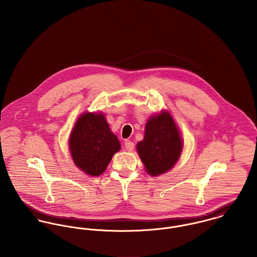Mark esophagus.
Masks as SVG:
<instances>
[{
    "mask_svg": "<svg viewBox=\"0 0 257 257\" xmlns=\"http://www.w3.org/2000/svg\"><path fill=\"white\" fill-rule=\"evenodd\" d=\"M124 147H125L127 151H132L135 148V144L133 142H131V141H125L124 142Z\"/></svg>",
    "mask_w": 257,
    "mask_h": 257,
    "instance_id": "34e87169",
    "label": "esophagus"
}]
</instances>
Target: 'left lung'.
I'll return each mask as SVG.
<instances>
[{
  "label": "left lung",
  "mask_w": 257,
  "mask_h": 257,
  "mask_svg": "<svg viewBox=\"0 0 257 257\" xmlns=\"http://www.w3.org/2000/svg\"><path fill=\"white\" fill-rule=\"evenodd\" d=\"M137 148L148 174L157 176L170 170L182 151V140L172 116L166 111L151 116L145 139Z\"/></svg>",
  "instance_id": "obj_1"
}]
</instances>
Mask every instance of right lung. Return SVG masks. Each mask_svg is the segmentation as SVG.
Returning <instances> with one entry per match:
<instances>
[{
  "instance_id": "1",
  "label": "right lung",
  "mask_w": 257,
  "mask_h": 257,
  "mask_svg": "<svg viewBox=\"0 0 257 257\" xmlns=\"http://www.w3.org/2000/svg\"><path fill=\"white\" fill-rule=\"evenodd\" d=\"M74 163L91 176L101 175L120 149L102 113L86 112L78 118L69 139Z\"/></svg>"
}]
</instances>
